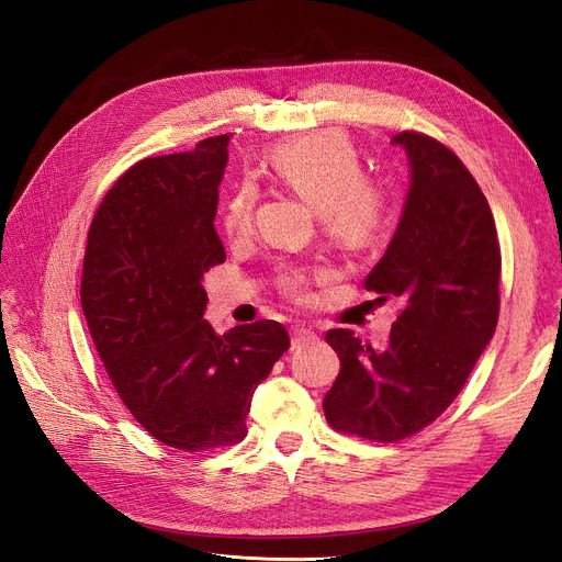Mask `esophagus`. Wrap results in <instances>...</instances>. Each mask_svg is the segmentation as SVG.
Listing matches in <instances>:
<instances>
[{
    "label": "esophagus",
    "mask_w": 562,
    "mask_h": 562,
    "mask_svg": "<svg viewBox=\"0 0 562 562\" xmlns=\"http://www.w3.org/2000/svg\"><path fill=\"white\" fill-rule=\"evenodd\" d=\"M316 341V333L307 326H291V348H301V346H307V344H314Z\"/></svg>",
    "instance_id": "obj_1"
}]
</instances>
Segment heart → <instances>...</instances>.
Wrapping results in <instances>:
<instances>
[{"instance_id": "b5f03b06", "label": "heart", "mask_w": 562, "mask_h": 562, "mask_svg": "<svg viewBox=\"0 0 562 562\" xmlns=\"http://www.w3.org/2000/svg\"><path fill=\"white\" fill-rule=\"evenodd\" d=\"M273 170L321 214L323 227L337 244L367 248L385 229L387 198L382 189L362 180L360 155L341 132H316L282 147ZM255 198V187L241 184L223 204L221 227L232 239L248 234ZM282 284L289 291H301L305 278L301 271H286Z\"/></svg>"}]
</instances>
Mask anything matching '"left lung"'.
Wrapping results in <instances>:
<instances>
[{
	"label": "left lung",
	"mask_w": 562,
	"mask_h": 562,
	"mask_svg": "<svg viewBox=\"0 0 562 562\" xmlns=\"http://www.w3.org/2000/svg\"><path fill=\"white\" fill-rule=\"evenodd\" d=\"M409 189L392 241L364 286L401 299L385 348L330 330L341 371L323 398L333 428L396 441L432 424L464 387L498 318L501 252L490 204L464 164L403 132Z\"/></svg>",
	"instance_id": "1"
}]
</instances>
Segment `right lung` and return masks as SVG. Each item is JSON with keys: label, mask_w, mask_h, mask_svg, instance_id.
I'll return each instance as SVG.
<instances>
[{"label": "right lung", "mask_w": 562, "mask_h": 562, "mask_svg": "<svg viewBox=\"0 0 562 562\" xmlns=\"http://www.w3.org/2000/svg\"><path fill=\"white\" fill-rule=\"evenodd\" d=\"M229 136L143 159L102 200L88 229L81 307L134 419L182 451L246 437L259 382L289 348L278 321L216 335L204 273L225 261L214 229Z\"/></svg>", "instance_id": "1"}]
</instances>
